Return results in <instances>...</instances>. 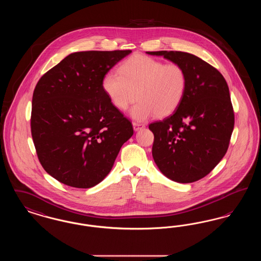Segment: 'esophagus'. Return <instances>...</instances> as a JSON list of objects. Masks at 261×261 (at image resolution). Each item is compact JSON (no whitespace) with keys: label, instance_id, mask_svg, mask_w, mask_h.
I'll return each mask as SVG.
<instances>
[{"label":"esophagus","instance_id":"1","mask_svg":"<svg viewBox=\"0 0 261 261\" xmlns=\"http://www.w3.org/2000/svg\"><path fill=\"white\" fill-rule=\"evenodd\" d=\"M133 128H134L135 131H138V130H140V129L145 128V124L139 123V122H133Z\"/></svg>","mask_w":261,"mask_h":261}]
</instances>
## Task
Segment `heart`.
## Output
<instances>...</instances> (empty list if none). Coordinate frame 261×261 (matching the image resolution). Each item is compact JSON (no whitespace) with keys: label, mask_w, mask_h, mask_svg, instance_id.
Instances as JSON below:
<instances>
[{"label":"heart","mask_w":261,"mask_h":261,"mask_svg":"<svg viewBox=\"0 0 261 261\" xmlns=\"http://www.w3.org/2000/svg\"><path fill=\"white\" fill-rule=\"evenodd\" d=\"M119 72L103 75L101 86L112 105L125 111L137 99L131 114L145 120L155 114L164 116L173 112L187 89V73L182 65L135 55L122 62Z\"/></svg>","instance_id":"b5f03b06"}]
</instances>
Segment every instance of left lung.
<instances>
[{"label":"left lung","mask_w":261,"mask_h":261,"mask_svg":"<svg viewBox=\"0 0 261 261\" xmlns=\"http://www.w3.org/2000/svg\"><path fill=\"white\" fill-rule=\"evenodd\" d=\"M179 63L187 73L186 93L173 113L149 125L152 158L167 178L193 183L223 159L235 124L227 82L215 67L178 50L147 51Z\"/></svg>","instance_id":"left-lung-1"}]
</instances>
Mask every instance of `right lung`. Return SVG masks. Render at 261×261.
<instances>
[{
    "label": "right lung",
    "mask_w": 261,
    "mask_h": 261,
    "mask_svg": "<svg viewBox=\"0 0 261 261\" xmlns=\"http://www.w3.org/2000/svg\"><path fill=\"white\" fill-rule=\"evenodd\" d=\"M131 50L70 54L43 75L33 92L31 134L38 160L67 186H96L112 170L134 131L105 93L101 80Z\"/></svg>",
    "instance_id": "obj_1"
}]
</instances>
